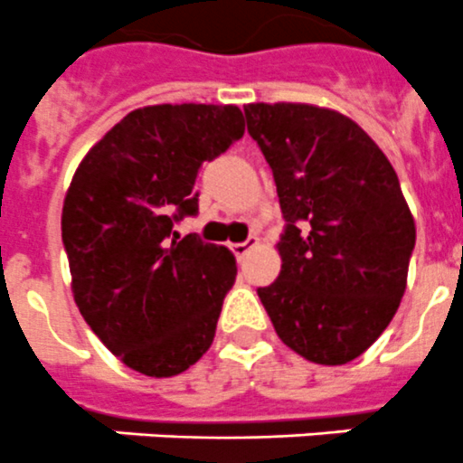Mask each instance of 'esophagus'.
<instances>
[{
    "label": "esophagus",
    "mask_w": 463,
    "mask_h": 463,
    "mask_svg": "<svg viewBox=\"0 0 463 463\" xmlns=\"http://www.w3.org/2000/svg\"><path fill=\"white\" fill-rule=\"evenodd\" d=\"M256 247V240H249V242H237L231 244V251L237 256V259H244L249 254V249Z\"/></svg>",
    "instance_id": "esophagus-1"
}]
</instances>
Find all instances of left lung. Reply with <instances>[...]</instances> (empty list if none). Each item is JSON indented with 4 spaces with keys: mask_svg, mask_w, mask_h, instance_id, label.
I'll use <instances>...</instances> for the list:
<instances>
[{
    "mask_svg": "<svg viewBox=\"0 0 463 463\" xmlns=\"http://www.w3.org/2000/svg\"><path fill=\"white\" fill-rule=\"evenodd\" d=\"M244 116L287 221L279 277L259 288L260 303L303 359L349 364L389 326L405 293L415 219L399 176L340 111L256 102Z\"/></svg>",
    "mask_w": 463,
    "mask_h": 463,
    "instance_id": "1",
    "label": "left lung"
}]
</instances>
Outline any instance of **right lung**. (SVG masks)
<instances>
[{"label":"right lung","instance_id":"obj_1","mask_svg":"<svg viewBox=\"0 0 463 463\" xmlns=\"http://www.w3.org/2000/svg\"><path fill=\"white\" fill-rule=\"evenodd\" d=\"M244 135L235 104H154L116 123L76 167L62 242L76 307L128 368L172 377L212 347L237 263L172 226L198 212L195 179Z\"/></svg>","mask_w":463,"mask_h":463}]
</instances>
